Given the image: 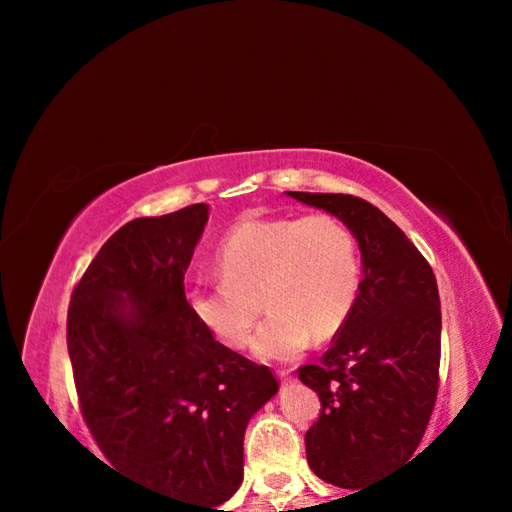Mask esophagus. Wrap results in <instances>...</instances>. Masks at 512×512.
Wrapping results in <instances>:
<instances>
[{
    "mask_svg": "<svg viewBox=\"0 0 512 512\" xmlns=\"http://www.w3.org/2000/svg\"><path fill=\"white\" fill-rule=\"evenodd\" d=\"M280 379H282V384H291V379H293V377H291V372H289V370H287V372L282 370V372H280Z\"/></svg>",
    "mask_w": 512,
    "mask_h": 512,
    "instance_id": "34e87169",
    "label": "esophagus"
}]
</instances>
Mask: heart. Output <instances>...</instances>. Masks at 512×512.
I'll return each mask as SVG.
<instances>
[{"instance_id": "heart-1", "label": "heart", "mask_w": 512, "mask_h": 512, "mask_svg": "<svg viewBox=\"0 0 512 512\" xmlns=\"http://www.w3.org/2000/svg\"><path fill=\"white\" fill-rule=\"evenodd\" d=\"M221 282L187 293L207 332L244 350L264 307L271 311L253 343L262 361H289L314 341L341 332L359 298L357 239L332 214L244 219L216 250Z\"/></svg>"}]
</instances>
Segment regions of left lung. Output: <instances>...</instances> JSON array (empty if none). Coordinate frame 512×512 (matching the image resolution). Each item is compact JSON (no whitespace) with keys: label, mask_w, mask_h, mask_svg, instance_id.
<instances>
[{"label":"left lung","mask_w":512,"mask_h":512,"mask_svg":"<svg viewBox=\"0 0 512 512\" xmlns=\"http://www.w3.org/2000/svg\"><path fill=\"white\" fill-rule=\"evenodd\" d=\"M348 225L363 280L345 327L298 377L323 413L305 433L320 479L348 490L413 461L438 393L440 298L427 259L375 205L348 194L287 192Z\"/></svg>","instance_id":"1"}]
</instances>
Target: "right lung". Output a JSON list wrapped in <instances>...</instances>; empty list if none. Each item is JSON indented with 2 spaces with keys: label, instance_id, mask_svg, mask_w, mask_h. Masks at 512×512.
Returning <instances> with one entry per match:
<instances>
[{
  "label": "right lung",
  "instance_id": "1",
  "mask_svg": "<svg viewBox=\"0 0 512 512\" xmlns=\"http://www.w3.org/2000/svg\"><path fill=\"white\" fill-rule=\"evenodd\" d=\"M207 216L196 203L119 228L69 300L67 350L83 418L115 472L212 510L244 479L248 420L277 379L189 309L185 273Z\"/></svg>",
  "mask_w": 512,
  "mask_h": 512
}]
</instances>
